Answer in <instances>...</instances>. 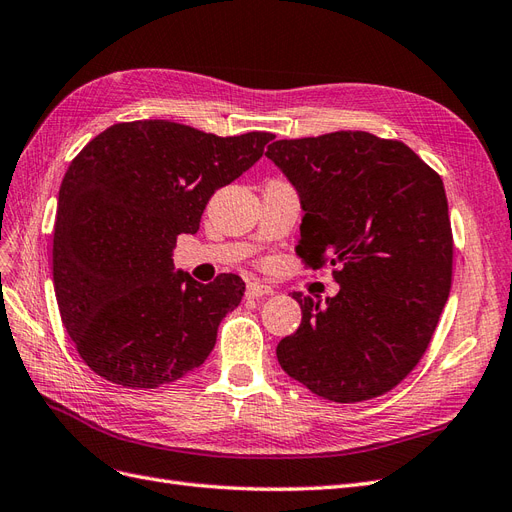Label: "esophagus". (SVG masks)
<instances>
[{
	"instance_id": "obj_1",
	"label": "esophagus",
	"mask_w": 512,
	"mask_h": 512,
	"mask_svg": "<svg viewBox=\"0 0 512 512\" xmlns=\"http://www.w3.org/2000/svg\"><path fill=\"white\" fill-rule=\"evenodd\" d=\"M274 294V289L270 285H264L259 281H251L246 285V298H261V296H270Z\"/></svg>"
}]
</instances>
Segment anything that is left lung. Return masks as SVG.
I'll list each match as a JSON object with an SVG mask.
<instances>
[{
    "mask_svg": "<svg viewBox=\"0 0 512 512\" xmlns=\"http://www.w3.org/2000/svg\"><path fill=\"white\" fill-rule=\"evenodd\" d=\"M266 156L300 195L296 253L313 268H337L341 285L326 304L294 291L302 321L276 358L317 397H379L427 352L450 294L442 178L405 143L364 130L281 139Z\"/></svg>",
    "mask_w": 512,
    "mask_h": 512,
    "instance_id": "8db88e82",
    "label": "left lung"
}]
</instances>
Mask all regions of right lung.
<instances>
[{"label":"right lung","mask_w":512,"mask_h":512,"mask_svg":"<svg viewBox=\"0 0 512 512\" xmlns=\"http://www.w3.org/2000/svg\"><path fill=\"white\" fill-rule=\"evenodd\" d=\"M270 133L216 137L167 120L113 124L72 160L57 199L53 285L83 362L124 388H158L201 367L244 296L238 274L201 285L173 270L221 186Z\"/></svg>","instance_id":"obj_1"}]
</instances>
